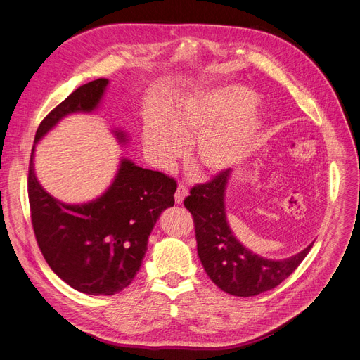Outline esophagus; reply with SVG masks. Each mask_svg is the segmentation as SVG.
Instances as JSON below:
<instances>
[{"mask_svg":"<svg viewBox=\"0 0 360 360\" xmlns=\"http://www.w3.org/2000/svg\"><path fill=\"white\" fill-rule=\"evenodd\" d=\"M188 188L186 186H184V184H179V186H177V191H176V195H174V198H176V202L177 204H181L183 202V200L184 198H186L188 197Z\"/></svg>","mask_w":360,"mask_h":360,"instance_id":"34e87169","label":"esophagus"}]
</instances>
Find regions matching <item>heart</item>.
I'll list each match as a JSON object with an SVG mask.
<instances>
[{
    "label": "heart",
    "mask_w": 360,
    "mask_h": 360,
    "mask_svg": "<svg viewBox=\"0 0 360 360\" xmlns=\"http://www.w3.org/2000/svg\"><path fill=\"white\" fill-rule=\"evenodd\" d=\"M252 101V93L242 86L181 97L162 108L156 122L146 127V146L160 162H171L193 137V168L205 174L230 168L246 158L259 129L258 114L246 108Z\"/></svg>",
    "instance_id": "obj_1"
}]
</instances>
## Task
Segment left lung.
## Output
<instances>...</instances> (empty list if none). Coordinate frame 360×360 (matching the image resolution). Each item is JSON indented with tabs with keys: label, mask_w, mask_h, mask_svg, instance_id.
<instances>
[{
	"label": "left lung",
	"mask_w": 360,
	"mask_h": 360,
	"mask_svg": "<svg viewBox=\"0 0 360 360\" xmlns=\"http://www.w3.org/2000/svg\"><path fill=\"white\" fill-rule=\"evenodd\" d=\"M231 169L210 181L195 184L184 207L191 212L195 238L205 274L222 291L238 297L257 296L278 287L299 267L312 245L284 259H267L250 252L233 236L225 214V189Z\"/></svg>",
	"instance_id": "1"
}]
</instances>
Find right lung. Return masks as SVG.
Instances as JSON below:
<instances>
[{
  "label": "right lung",
  "instance_id": "add662e5",
  "mask_svg": "<svg viewBox=\"0 0 360 360\" xmlns=\"http://www.w3.org/2000/svg\"><path fill=\"white\" fill-rule=\"evenodd\" d=\"M106 85L108 79L101 78L76 89L43 118L36 144L63 117L94 111ZM115 136L120 143L127 141L122 130H115ZM36 144L28 167V198L32 230L46 263L81 292L112 296L124 290L138 274L160 213L174 205L176 180L122 159L112 184L99 198L64 204L43 189L36 177Z\"/></svg>",
  "mask_w": 360,
  "mask_h": 360
}]
</instances>
